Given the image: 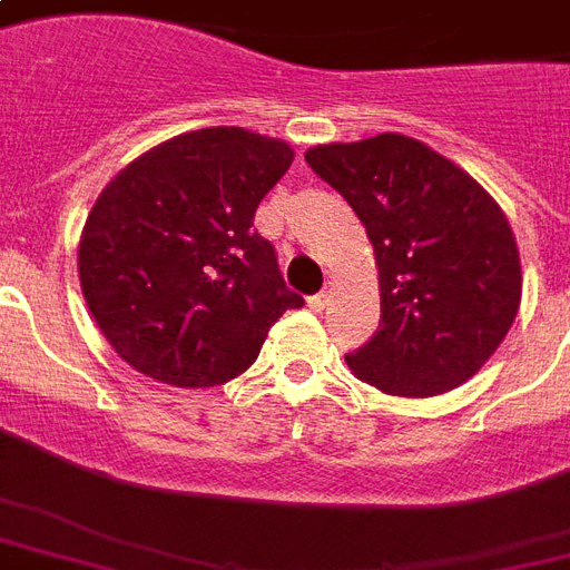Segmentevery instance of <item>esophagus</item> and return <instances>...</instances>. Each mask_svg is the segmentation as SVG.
<instances>
[{
  "label": "esophagus",
  "mask_w": 570,
  "mask_h": 570,
  "mask_svg": "<svg viewBox=\"0 0 570 570\" xmlns=\"http://www.w3.org/2000/svg\"><path fill=\"white\" fill-rule=\"evenodd\" d=\"M331 298H334V289H331V286H325V289H322V293L313 295V298H311V302H307V304H311V311L322 313V311H325V307H328V304H331Z\"/></svg>",
  "instance_id": "obj_1"
}]
</instances>
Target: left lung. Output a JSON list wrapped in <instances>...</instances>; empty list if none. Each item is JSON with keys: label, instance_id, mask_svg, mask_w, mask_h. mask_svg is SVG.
I'll use <instances>...</instances> for the list:
<instances>
[{"label": "left lung", "instance_id": "left-lung-1", "mask_svg": "<svg viewBox=\"0 0 570 570\" xmlns=\"http://www.w3.org/2000/svg\"><path fill=\"white\" fill-rule=\"evenodd\" d=\"M307 165L373 242L381 325L348 370L387 396L425 399L482 370L521 307L512 224L468 171L399 132L316 145Z\"/></svg>", "mask_w": 570, "mask_h": 570}]
</instances>
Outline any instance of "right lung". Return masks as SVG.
Instances as JSON below:
<instances>
[{"label":"right lung","instance_id":"1","mask_svg":"<svg viewBox=\"0 0 570 570\" xmlns=\"http://www.w3.org/2000/svg\"><path fill=\"white\" fill-rule=\"evenodd\" d=\"M293 156L250 129H195L150 147L100 191L79 239V284L132 370L215 387L245 373L268 328L302 307L254 230Z\"/></svg>","mask_w":570,"mask_h":570}]
</instances>
